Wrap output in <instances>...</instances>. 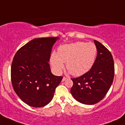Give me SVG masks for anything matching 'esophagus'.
<instances>
[{
	"mask_svg": "<svg viewBox=\"0 0 125 125\" xmlns=\"http://www.w3.org/2000/svg\"><path fill=\"white\" fill-rule=\"evenodd\" d=\"M67 80V78L65 77H63V79H62V82L65 81V80Z\"/></svg>",
	"mask_w": 125,
	"mask_h": 125,
	"instance_id": "obj_1",
	"label": "esophagus"
}]
</instances>
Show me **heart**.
I'll return each instance as SVG.
<instances>
[{"label": "heart", "mask_w": 125, "mask_h": 125, "mask_svg": "<svg viewBox=\"0 0 125 125\" xmlns=\"http://www.w3.org/2000/svg\"><path fill=\"white\" fill-rule=\"evenodd\" d=\"M97 50L94 43L77 42L60 46L58 54L54 52L50 58L52 70L60 74L66 63V69L74 76H81L91 69L96 59Z\"/></svg>", "instance_id": "heart-1"}]
</instances>
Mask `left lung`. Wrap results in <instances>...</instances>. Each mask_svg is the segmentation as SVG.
Here are the masks:
<instances>
[{"label": "left lung", "mask_w": 125, "mask_h": 125, "mask_svg": "<svg viewBox=\"0 0 125 125\" xmlns=\"http://www.w3.org/2000/svg\"><path fill=\"white\" fill-rule=\"evenodd\" d=\"M97 57L90 70L77 78L71 79V93L80 103L93 104L102 100L109 91L114 76V63L110 51L101 43L94 40Z\"/></svg>", "instance_id": "1"}]
</instances>
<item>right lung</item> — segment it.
<instances>
[{
  "label": "right lung",
  "instance_id": "add662e5",
  "mask_svg": "<svg viewBox=\"0 0 125 125\" xmlns=\"http://www.w3.org/2000/svg\"><path fill=\"white\" fill-rule=\"evenodd\" d=\"M59 37L37 38L17 51L11 69L14 90L28 105L45 106L52 99L63 77L53 75L49 61L52 48Z\"/></svg>",
  "mask_w": 125,
  "mask_h": 125
}]
</instances>
